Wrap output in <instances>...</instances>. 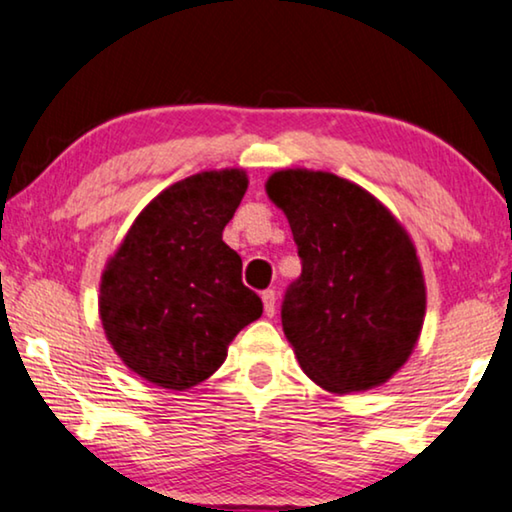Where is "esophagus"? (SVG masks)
Masks as SVG:
<instances>
[{
	"label": "esophagus",
	"instance_id": "1",
	"mask_svg": "<svg viewBox=\"0 0 512 512\" xmlns=\"http://www.w3.org/2000/svg\"><path fill=\"white\" fill-rule=\"evenodd\" d=\"M261 298H263V309H265V314H268V316H274V302H277V295H274L272 288H268V291H263V293H261Z\"/></svg>",
	"mask_w": 512,
	"mask_h": 512
}]
</instances>
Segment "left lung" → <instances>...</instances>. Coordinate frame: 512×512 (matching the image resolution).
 I'll list each match as a JSON object with an SVG mask.
<instances>
[{
    "instance_id": "left-lung-1",
    "label": "left lung",
    "mask_w": 512,
    "mask_h": 512,
    "mask_svg": "<svg viewBox=\"0 0 512 512\" xmlns=\"http://www.w3.org/2000/svg\"><path fill=\"white\" fill-rule=\"evenodd\" d=\"M265 187L302 263L281 302L300 367L339 395L385 383L411 355L425 316L409 235L372 194L332 173L279 170Z\"/></svg>"
}]
</instances>
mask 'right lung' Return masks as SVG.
Here are the masks:
<instances>
[{"mask_svg":"<svg viewBox=\"0 0 512 512\" xmlns=\"http://www.w3.org/2000/svg\"><path fill=\"white\" fill-rule=\"evenodd\" d=\"M244 170L173 184L138 214L101 279L108 342L131 372L187 390L226 360L233 337L263 314L242 284V258L221 233L247 191Z\"/></svg>","mask_w":512,"mask_h":512,"instance_id":"add662e5","label":"right lung"}]
</instances>
